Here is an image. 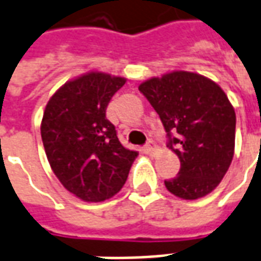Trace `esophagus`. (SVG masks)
Masks as SVG:
<instances>
[{
    "mask_svg": "<svg viewBox=\"0 0 261 261\" xmlns=\"http://www.w3.org/2000/svg\"><path fill=\"white\" fill-rule=\"evenodd\" d=\"M145 150H146V153H149L150 156H155L156 152H158V146H156L155 141H152V140L148 141V144H146L145 146Z\"/></svg>",
    "mask_w": 261,
    "mask_h": 261,
    "instance_id": "obj_1",
    "label": "esophagus"
}]
</instances>
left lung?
Here are the masks:
<instances>
[{
    "mask_svg": "<svg viewBox=\"0 0 261 261\" xmlns=\"http://www.w3.org/2000/svg\"><path fill=\"white\" fill-rule=\"evenodd\" d=\"M165 125L178 156L177 177L166 188L181 199L203 198L220 184L235 149L237 116L219 84L192 71L152 77L138 87Z\"/></svg>",
    "mask_w": 261,
    "mask_h": 261,
    "instance_id": "obj_1",
    "label": "left lung"
}]
</instances>
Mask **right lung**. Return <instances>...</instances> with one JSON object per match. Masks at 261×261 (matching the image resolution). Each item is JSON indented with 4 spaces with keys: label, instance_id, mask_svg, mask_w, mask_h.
Segmentation results:
<instances>
[{
    "label": "right lung",
    "instance_id": "obj_1",
    "mask_svg": "<svg viewBox=\"0 0 261 261\" xmlns=\"http://www.w3.org/2000/svg\"><path fill=\"white\" fill-rule=\"evenodd\" d=\"M124 77L90 71L65 83L49 98L41 138L54 174L70 194L102 202L121 190L138 152L121 145L106 119Z\"/></svg>",
    "mask_w": 261,
    "mask_h": 261
}]
</instances>
